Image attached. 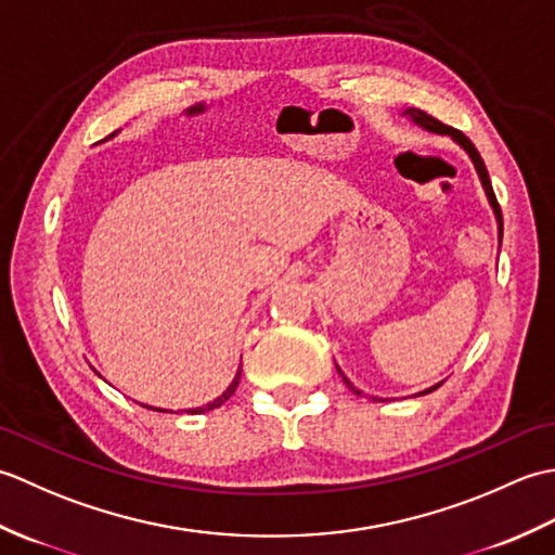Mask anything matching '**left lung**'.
<instances>
[{
	"mask_svg": "<svg viewBox=\"0 0 555 555\" xmlns=\"http://www.w3.org/2000/svg\"><path fill=\"white\" fill-rule=\"evenodd\" d=\"M405 116H410V121H415L417 126H422L424 131H429V133H439V135H451L455 143L463 147L467 155H469V159H473V164H475V169H477V173H479V181H481V185H485V193H487V197H489V205H491V209H493V215H496V221H499V241H501V235H503V217H501V207H499V199H496V195H493V188H491V179H489V171H487V167H485V159L479 157V152H477V147L469 143V138H465L463 133L460 131H455V128H451V126H446V124H441L439 119H434V116H429L427 112H422V109H415V107H410V109H405L403 112ZM336 370H338V364H336ZM338 374L344 376V382H346V386L350 388L352 393H358V396H362V391L360 388H356L350 384V379L348 376L338 370ZM441 384H436V386H429L427 391H422V393H417V396H424V393H431V391H436V388H439ZM372 400H382V398H374L372 396Z\"/></svg>",
	"mask_w": 555,
	"mask_h": 555,
	"instance_id": "obj_1",
	"label": "left lung"
}]
</instances>
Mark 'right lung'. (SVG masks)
Listing matches in <instances>:
<instances>
[{
    "mask_svg": "<svg viewBox=\"0 0 555 555\" xmlns=\"http://www.w3.org/2000/svg\"><path fill=\"white\" fill-rule=\"evenodd\" d=\"M119 133V131H116ZM116 133H112V135H116ZM238 382H241V370L235 372V376H233V382L229 384V388L227 391H223L217 400H211V403H207V405H203V408H193V410H185L188 415H203V412H209V410H215V408H221L223 403H227V400L235 393V386H238ZM143 408H150V405H143ZM150 410H157V412H167V410H162V408H150Z\"/></svg>",
    "mask_w": 555,
    "mask_h": 555,
    "instance_id": "right-lung-1",
    "label": "right lung"
}]
</instances>
